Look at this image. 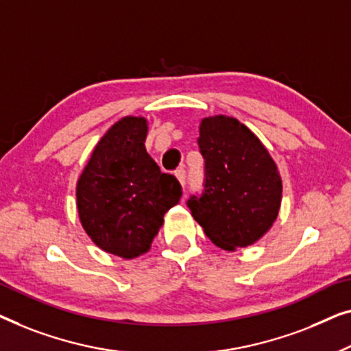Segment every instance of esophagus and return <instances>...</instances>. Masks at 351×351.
Instances as JSON below:
<instances>
[{
    "label": "esophagus",
    "instance_id": "esophagus-1",
    "mask_svg": "<svg viewBox=\"0 0 351 351\" xmlns=\"http://www.w3.org/2000/svg\"><path fill=\"white\" fill-rule=\"evenodd\" d=\"M175 176H176V180L180 181V184L184 186V182H186V170L182 169V167H180V169L175 171Z\"/></svg>",
    "mask_w": 351,
    "mask_h": 351
}]
</instances>
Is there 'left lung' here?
<instances>
[{"instance_id": "obj_1", "label": "left lung", "mask_w": 351, "mask_h": 351, "mask_svg": "<svg viewBox=\"0 0 351 351\" xmlns=\"http://www.w3.org/2000/svg\"><path fill=\"white\" fill-rule=\"evenodd\" d=\"M199 147L205 159V186L187 200L205 235L226 251L258 241L276 219L281 176L258 136L235 117L200 122Z\"/></svg>"}]
</instances>
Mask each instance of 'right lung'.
<instances>
[{"instance_id": "right-lung-1", "label": "right lung", "mask_w": 351, "mask_h": 351, "mask_svg": "<svg viewBox=\"0 0 351 351\" xmlns=\"http://www.w3.org/2000/svg\"><path fill=\"white\" fill-rule=\"evenodd\" d=\"M147 121H117L93 149L76 186L81 224L106 253L133 259L149 251L164 215L181 199L173 175L146 152Z\"/></svg>"}]
</instances>
